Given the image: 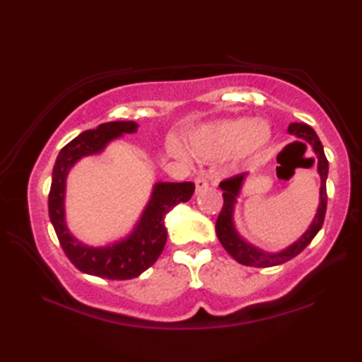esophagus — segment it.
<instances>
[{
    "label": "esophagus",
    "instance_id": "34e87169",
    "mask_svg": "<svg viewBox=\"0 0 362 362\" xmlns=\"http://www.w3.org/2000/svg\"><path fill=\"white\" fill-rule=\"evenodd\" d=\"M194 185H196V192L201 193V192H203V189H206L207 187H209V180H207L206 177L199 175V177H196V179H194Z\"/></svg>",
    "mask_w": 362,
    "mask_h": 362
}]
</instances>
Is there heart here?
Masks as SVG:
<instances>
[{"instance_id": "heart-1", "label": "heart", "mask_w": 362, "mask_h": 362, "mask_svg": "<svg viewBox=\"0 0 362 362\" xmlns=\"http://www.w3.org/2000/svg\"><path fill=\"white\" fill-rule=\"evenodd\" d=\"M269 131L263 122L247 118L225 119L201 126L187 136L192 155L201 159H225L228 156L247 158L268 144Z\"/></svg>"}]
</instances>
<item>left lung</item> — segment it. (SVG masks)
<instances>
[{
    "instance_id": "obj_1",
    "label": "left lung",
    "mask_w": 362,
    "mask_h": 362,
    "mask_svg": "<svg viewBox=\"0 0 362 362\" xmlns=\"http://www.w3.org/2000/svg\"><path fill=\"white\" fill-rule=\"evenodd\" d=\"M289 132L303 139L313 146L315 153L317 155V173L321 175V203L317 207V214L313 220V223L310 225V228L306 230L305 235L300 238L297 243H293L292 246L287 247L283 252L278 254H265L262 250L250 246L243 238L238 235L235 226H233V206H235L236 196L240 193L244 174L233 175L230 179H225L220 182V188L223 189V206L220 211L217 222H216V233L218 236V241L222 243L226 252H228L233 259L240 262L241 265L246 267H257V268H267L281 265V263L289 262L293 257H297L302 250L313 241V238L317 235V231L321 230L324 223V217H326V207H327V189H326V179L329 173V163L327 158L324 155V148L320 137L316 136V132L311 129L308 124L303 122H292L289 124Z\"/></svg>"
}]
</instances>
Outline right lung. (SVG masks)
<instances>
[{
    "instance_id": "obj_1",
    "label": "right lung",
    "mask_w": 362,
    "mask_h": 362,
    "mask_svg": "<svg viewBox=\"0 0 362 362\" xmlns=\"http://www.w3.org/2000/svg\"><path fill=\"white\" fill-rule=\"evenodd\" d=\"M137 131L134 121L103 122L95 129L79 134L60 150L52 170L49 192V217L65 255L79 272L107 279H132L148 269L161 255L168 241L164 217L179 203H187L194 193V183H156L148 206L129 238L107 247L84 246L70 235L64 217L65 179L79 158L103 150L110 140Z\"/></svg>"
}]
</instances>
